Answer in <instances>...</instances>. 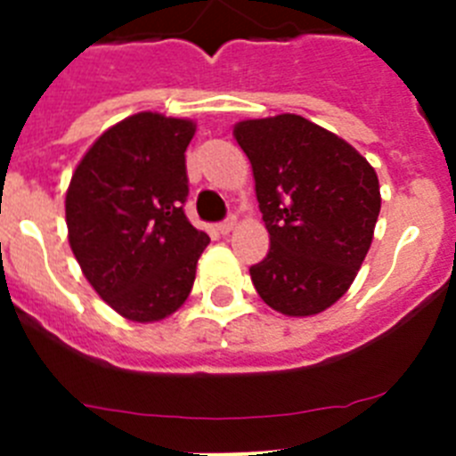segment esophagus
<instances>
[{
  "mask_svg": "<svg viewBox=\"0 0 456 456\" xmlns=\"http://www.w3.org/2000/svg\"><path fill=\"white\" fill-rule=\"evenodd\" d=\"M235 225H237V219H235V216H228V219H225V221H221V224H219L221 235H228V232L235 231Z\"/></svg>",
  "mask_w": 456,
  "mask_h": 456,
  "instance_id": "1",
  "label": "esophagus"
}]
</instances>
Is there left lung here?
I'll list each match as a JSON object with an SVG mask.
<instances>
[{
  "instance_id": "obj_1",
  "label": "left lung",
  "mask_w": 456,
  "mask_h": 456,
  "mask_svg": "<svg viewBox=\"0 0 456 456\" xmlns=\"http://www.w3.org/2000/svg\"><path fill=\"white\" fill-rule=\"evenodd\" d=\"M232 136L247 152L269 232L251 281L269 308L310 317L354 283L381 209L377 171L347 141L297 114L241 120Z\"/></svg>"
}]
</instances>
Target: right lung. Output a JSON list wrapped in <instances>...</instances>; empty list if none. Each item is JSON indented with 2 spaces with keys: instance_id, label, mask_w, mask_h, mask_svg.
<instances>
[{
  "instance_id": "obj_1",
  "label": "right lung",
  "mask_w": 456,
  "mask_h": 456,
  "mask_svg": "<svg viewBox=\"0 0 456 456\" xmlns=\"http://www.w3.org/2000/svg\"><path fill=\"white\" fill-rule=\"evenodd\" d=\"M193 132L189 118L141 111L102 132L72 173L68 241L93 289L125 320L173 315L209 244L183 209Z\"/></svg>"
}]
</instances>
